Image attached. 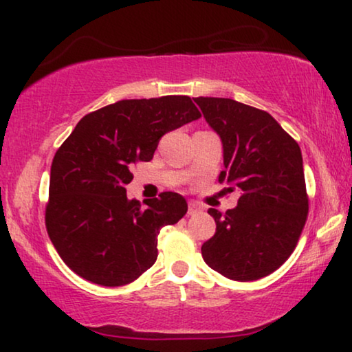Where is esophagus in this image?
<instances>
[{
  "label": "esophagus",
  "mask_w": 352,
  "mask_h": 352,
  "mask_svg": "<svg viewBox=\"0 0 352 352\" xmlns=\"http://www.w3.org/2000/svg\"><path fill=\"white\" fill-rule=\"evenodd\" d=\"M200 211H201V206L199 204H195V201H189V210H187V214L194 216L197 213H200Z\"/></svg>",
  "instance_id": "1"
}]
</instances>
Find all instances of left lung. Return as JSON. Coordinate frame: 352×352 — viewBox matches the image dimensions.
Wrapping results in <instances>:
<instances>
[{
	"label": "left lung",
	"instance_id": "8db88e82",
	"mask_svg": "<svg viewBox=\"0 0 352 352\" xmlns=\"http://www.w3.org/2000/svg\"><path fill=\"white\" fill-rule=\"evenodd\" d=\"M194 100L223 141L219 182L240 190L234 210H208L216 234L201 245V256L230 280H258L290 258L306 224L300 146L264 110L224 98Z\"/></svg>",
	"mask_w": 352,
	"mask_h": 352
}]
</instances>
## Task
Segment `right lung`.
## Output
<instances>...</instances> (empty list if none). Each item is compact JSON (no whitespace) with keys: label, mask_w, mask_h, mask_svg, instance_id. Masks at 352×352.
Masks as SVG:
<instances>
[{"label":"right lung","mask_w":352,"mask_h":352,"mask_svg":"<svg viewBox=\"0 0 352 352\" xmlns=\"http://www.w3.org/2000/svg\"><path fill=\"white\" fill-rule=\"evenodd\" d=\"M189 96L124 99L85 115L51 165L45 223L67 266L85 280L122 287L157 261L158 234L187 213L184 197L128 200L133 166L151 162L163 134L199 120Z\"/></svg>","instance_id":"obj_1"}]
</instances>
